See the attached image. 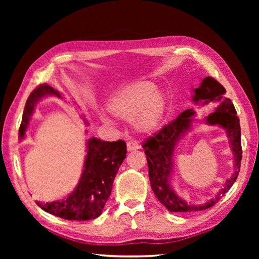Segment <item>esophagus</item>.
<instances>
[{
    "mask_svg": "<svg viewBox=\"0 0 259 259\" xmlns=\"http://www.w3.org/2000/svg\"><path fill=\"white\" fill-rule=\"evenodd\" d=\"M137 149H139V145L134 142V140H130V142H127V151H134V150H137Z\"/></svg>",
    "mask_w": 259,
    "mask_h": 259,
    "instance_id": "1",
    "label": "esophagus"
}]
</instances>
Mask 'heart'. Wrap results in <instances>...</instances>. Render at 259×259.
Segmentation results:
<instances>
[{"label":"heart","instance_id":"obj_1","mask_svg":"<svg viewBox=\"0 0 259 259\" xmlns=\"http://www.w3.org/2000/svg\"><path fill=\"white\" fill-rule=\"evenodd\" d=\"M165 98L150 81H136L124 86L108 104V111L117 119L133 121L137 131L152 133L165 113ZM105 123H110L103 116Z\"/></svg>","mask_w":259,"mask_h":259}]
</instances>
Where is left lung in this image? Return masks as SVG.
Instances as JSON below:
<instances>
[{
  "label": "left lung",
  "mask_w": 259,
  "mask_h": 259,
  "mask_svg": "<svg viewBox=\"0 0 259 259\" xmlns=\"http://www.w3.org/2000/svg\"><path fill=\"white\" fill-rule=\"evenodd\" d=\"M224 86L210 76L202 80L201 85L193 89L192 100L195 104L208 105L210 101L219 103L214 112L205 117L208 125H218L226 130V135L229 139L231 152L233 154V173L226 180L224 187L217 192L215 198L207 201L205 204L193 205L185 201L175 192L170 185L173 173V156L177 143L192 127L195 111L187 109L180 113L175 120L165 125L159 133L149 137L143 144L149 167V179L155 197L169 211H199L209 208L221 200L224 194L232 187L240 171L242 160L241 127L232 101L224 95Z\"/></svg>",
  "instance_id": "8db88e82"
}]
</instances>
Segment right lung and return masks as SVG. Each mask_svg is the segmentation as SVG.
Segmentation results:
<instances>
[{
	"label": "right lung",
	"instance_id": "right-lung-1",
	"mask_svg": "<svg viewBox=\"0 0 259 259\" xmlns=\"http://www.w3.org/2000/svg\"><path fill=\"white\" fill-rule=\"evenodd\" d=\"M48 96L62 98L61 94L48 84H41L30 94L22 114L19 137L26 134L31 115L36 103ZM88 123V122H86ZM86 156L80 182L72 193L64 200L36 204L43 210L68 221H90L101 215L107 200L110 197L113 180L123 160L126 158L124 140L103 142L92 137L86 143Z\"/></svg>",
	"mask_w": 259,
	"mask_h": 259
}]
</instances>
